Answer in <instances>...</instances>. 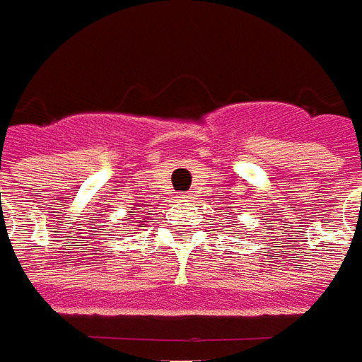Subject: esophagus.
<instances>
[{
    "mask_svg": "<svg viewBox=\"0 0 362 362\" xmlns=\"http://www.w3.org/2000/svg\"><path fill=\"white\" fill-rule=\"evenodd\" d=\"M179 201H181V203H187V201H191V195H189V193H179Z\"/></svg>",
    "mask_w": 362,
    "mask_h": 362,
    "instance_id": "34e87169",
    "label": "esophagus"
}]
</instances>
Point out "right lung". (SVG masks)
I'll return each instance as SVG.
<instances>
[{"label": "right lung", "mask_w": 362, "mask_h": 362, "mask_svg": "<svg viewBox=\"0 0 362 362\" xmlns=\"http://www.w3.org/2000/svg\"><path fill=\"white\" fill-rule=\"evenodd\" d=\"M129 213H133V211H129Z\"/></svg>", "instance_id": "right-lung-1"}]
</instances>
